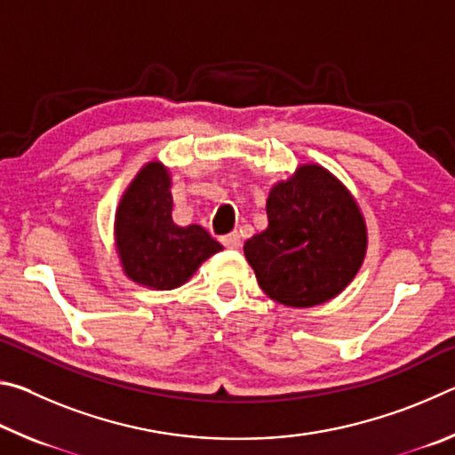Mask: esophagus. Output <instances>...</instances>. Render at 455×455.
Masks as SVG:
<instances>
[{"instance_id": "1", "label": "esophagus", "mask_w": 455, "mask_h": 455, "mask_svg": "<svg viewBox=\"0 0 455 455\" xmlns=\"http://www.w3.org/2000/svg\"><path fill=\"white\" fill-rule=\"evenodd\" d=\"M220 243L227 246V249H238V246H241V235L236 233H228V235H225L220 238Z\"/></svg>"}]
</instances>
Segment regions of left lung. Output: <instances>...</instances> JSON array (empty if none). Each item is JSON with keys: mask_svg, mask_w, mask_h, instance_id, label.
<instances>
[{"mask_svg": "<svg viewBox=\"0 0 455 455\" xmlns=\"http://www.w3.org/2000/svg\"><path fill=\"white\" fill-rule=\"evenodd\" d=\"M268 225L244 243V257L273 301L321 305L357 275L367 249L359 206L333 174L299 166L267 198Z\"/></svg>", "mask_w": 455, "mask_h": 455, "instance_id": "obj_1", "label": "left lung"}]
</instances>
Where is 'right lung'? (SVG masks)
I'll list each match as a JSON object with an SVG mask.
<instances>
[{
	"instance_id": "obj_1",
	"label": "right lung",
	"mask_w": 455,
	"mask_h": 455,
	"mask_svg": "<svg viewBox=\"0 0 455 455\" xmlns=\"http://www.w3.org/2000/svg\"><path fill=\"white\" fill-rule=\"evenodd\" d=\"M116 244L124 273L144 287L168 291L187 283L222 244L203 227H176L171 176L158 163L146 164L120 200Z\"/></svg>"
}]
</instances>
